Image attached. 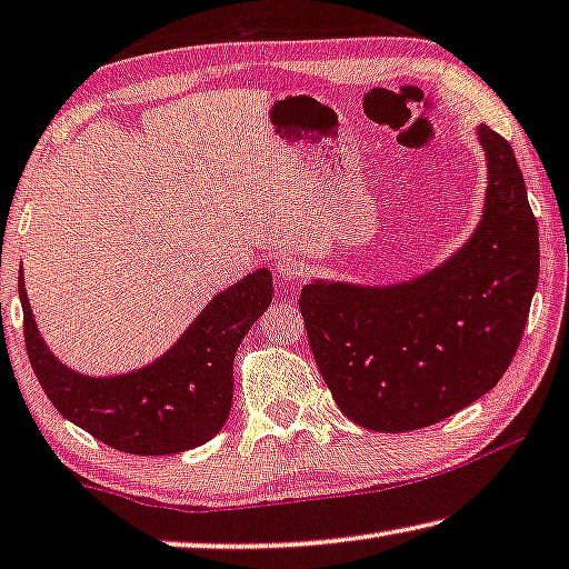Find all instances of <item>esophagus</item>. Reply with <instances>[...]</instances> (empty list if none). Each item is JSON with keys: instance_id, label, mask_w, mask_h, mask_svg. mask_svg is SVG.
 Instances as JSON below:
<instances>
[{"instance_id": "esophagus-1", "label": "esophagus", "mask_w": 569, "mask_h": 569, "mask_svg": "<svg viewBox=\"0 0 569 569\" xmlns=\"http://www.w3.org/2000/svg\"><path fill=\"white\" fill-rule=\"evenodd\" d=\"M277 274L279 279H284V282H297V279L308 274V267H305V261L300 257H282L277 261Z\"/></svg>"}]
</instances>
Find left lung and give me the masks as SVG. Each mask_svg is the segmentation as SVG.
Wrapping results in <instances>:
<instances>
[{
  "mask_svg": "<svg viewBox=\"0 0 569 569\" xmlns=\"http://www.w3.org/2000/svg\"><path fill=\"white\" fill-rule=\"evenodd\" d=\"M488 157L483 221L448 264L395 287L315 282L300 312L330 395L376 432L442 422L509 369L539 279V229L511 144L478 129Z\"/></svg>",
  "mask_w": 569,
  "mask_h": 569,
  "instance_id": "obj_1",
  "label": "left lung"
}]
</instances>
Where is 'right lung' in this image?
Returning a JSON list of instances; mask_svg holds the SVG:
<instances>
[{
    "mask_svg": "<svg viewBox=\"0 0 569 569\" xmlns=\"http://www.w3.org/2000/svg\"><path fill=\"white\" fill-rule=\"evenodd\" d=\"M20 302L24 348L52 407L113 450L172 456L208 442L229 419L236 348L272 302V274L257 269L218 292L168 353L109 379L76 373L48 351L22 274Z\"/></svg>",
    "mask_w": 569,
    "mask_h": 569,
    "instance_id": "obj_1",
    "label": "right lung"
}]
</instances>
